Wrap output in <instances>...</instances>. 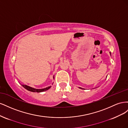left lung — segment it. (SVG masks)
Instances as JSON below:
<instances>
[{"label":"left lung","instance_id":"obj_1","mask_svg":"<svg viewBox=\"0 0 128 128\" xmlns=\"http://www.w3.org/2000/svg\"><path fill=\"white\" fill-rule=\"evenodd\" d=\"M110 54L111 55V53H110ZM79 88H80V89H82V90H84V88H80V87H79Z\"/></svg>","mask_w":128,"mask_h":128}]
</instances>
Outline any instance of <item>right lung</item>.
Masks as SVG:
<instances>
[{"mask_svg": "<svg viewBox=\"0 0 128 128\" xmlns=\"http://www.w3.org/2000/svg\"><path fill=\"white\" fill-rule=\"evenodd\" d=\"M54 78V77L53 76V79ZM53 83H52L53 84ZM21 86L24 87V88L26 89L27 90H28L29 91H31V92H44V91H47L48 90V89L51 87V86H48V87H46L45 88H40V89H38V88H32L31 86H26V85H24V84H21Z\"/></svg>", "mask_w": 128, "mask_h": 128, "instance_id": "obj_1", "label": "right lung"}]
</instances>
